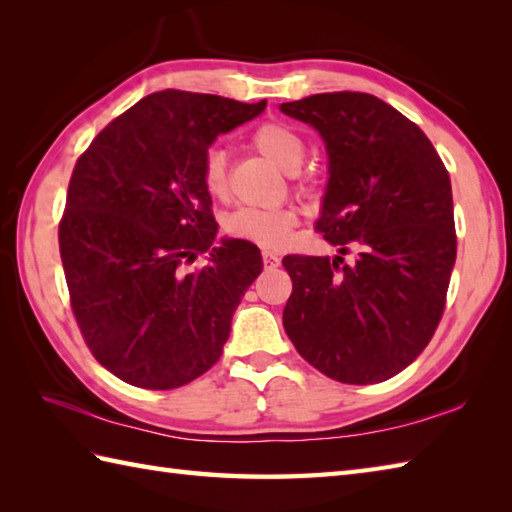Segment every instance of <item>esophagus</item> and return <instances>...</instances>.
Here are the masks:
<instances>
[{"label":"esophagus","instance_id":"34e87169","mask_svg":"<svg viewBox=\"0 0 512 512\" xmlns=\"http://www.w3.org/2000/svg\"><path fill=\"white\" fill-rule=\"evenodd\" d=\"M262 262H264L266 268H277L279 262H281V257H279L277 253H273V250H264V253H262Z\"/></svg>","mask_w":512,"mask_h":512}]
</instances>
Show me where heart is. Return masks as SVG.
I'll return each instance as SVG.
<instances>
[{
	"instance_id": "1",
	"label": "heart",
	"mask_w": 512,
	"mask_h": 512,
	"mask_svg": "<svg viewBox=\"0 0 512 512\" xmlns=\"http://www.w3.org/2000/svg\"><path fill=\"white\" fill-rule=\"evenodd\" d=\"M250 145L273 165L286 173H295L306 158V140L295 127L284 121H266L257 125L250 134ZM202 184L213 198H224L228 193V167L226 151L222 147H209L202 158ZM295 187L299 193L310 195L317 189V178L312 173L299 176ZM299 224V211L292 206L279 209H257V206H242L226 217V233L237 239H246L259 246L277 248L288 242L292 228Z\"/></svg>"
}]
</instances>
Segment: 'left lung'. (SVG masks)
I'll use <instances>...</instances> for the list:
<instances>
[{
	"label": "left lung",
	"instance_id": "obj_1",
	"mask_svg": "<svg viewBox=\"0 0 512 512\" xmlns=\"http://www.w3.org/2000/svg\"><path fill=\"white\" fill-rule=\"evenodd\" d=\"M281 112L325 140L317 231L341 253L284 257L286 334L321 374L380 383L416 361L442 319L458 250L449 171L422 129L372 94H312Z\"/></svg>",
	"mask_w": 512,
	"mask_h": 512
}]
</instances>
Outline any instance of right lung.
Here are the masks:
<instances>
[{"label": "right lung", "mask_w": 512, "mask_h": 512, "mask_svg": "<svg viewBox=\"0 0 512 512\" xmlns=\"http://www.w3.org/2000/svg\"><path fill=\"white\" fill-rule=\"evenodd\" d=\"M266 101L162 90L101 129L76 160L59 250L79 330L129 385L176 389L220 361L233 312L262 273L246 239L213 246L202 158ZM209 252L204 267L189 269Z\"/></svg>", "instance_id": "obj_1"}]
</instances>
